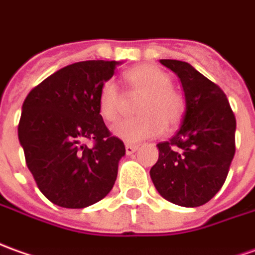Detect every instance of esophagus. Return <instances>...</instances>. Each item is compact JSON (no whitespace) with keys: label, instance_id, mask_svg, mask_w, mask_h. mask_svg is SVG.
I'll return each instance as SVG.
<instances>
[{"label":"esophagus","instance_id":"1","mask_svg":"<svg viewBox=\"0 0 255 255\" xmlns=\"http://www.w3.org/2000/svg\"><path fill=\"white\" fill-rule=\"evenodd\" d=\"M138 150V145H132V143H127L126 145V152H127V155H131V153H134Z\"/></svg>","mask_w":255,"mask_h":255}]
</instances>
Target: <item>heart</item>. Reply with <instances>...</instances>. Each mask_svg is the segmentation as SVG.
Segmentation results:
<instances>
[{
	"instance_id": "1",
	"label": "heart",
	"mask_w": 255,
	"mask_h": 255,
	"mask_svg": "<svg viewBox=\"0 0 255 255\" xmlns=\"http://www.w3.org/2000/svg\"><path fill=\"white\" fill-rule=\"evenodd\" d=\"M124 82L132 95H141L136 103L139 116L119 121L113 134L126 142H139L155 138L167 128L177 126L186 110L184 96L171 86L169 74L156 65L142 64L123 74ZM123 105V95L117 85L107 81L99 91L98 110L102 119L113 123L119 119Z\"/></svg>"
}]
</instances>
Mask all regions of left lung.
I'll return each mask as SVG.
<instances>
[{
  "mask_svg": "<svg viewBox=\"0 0 255 255\" xmlns=\"http://www.w3.org/2000/svg\"><path fill=\"white\" fill-rule=\"evenodd\" d=\"M181 81L186 112L181 127L159 142L150 178L164 200L187 208L212 200L228 177L235 152L236 117L225 92L178 60H160Z\"/></svg>",
  "mask_w": 255,
  "mask_h": 255,
  "instance_id": "left-lung-1",
  "label": "left lung"
}]
</instances>
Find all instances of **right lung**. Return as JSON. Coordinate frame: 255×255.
<instances>
[{"label": "right lung", "mask_w": 255, "mask_h": 255, "mask_svg": "<svg viewBox=\"0 0 255 255\" xmlns=\"http://www.w3.org/2000/svg\"><path fill=\"white\" fill-rule=\"evenodd\" d=\"M119 64L91 60L67 65L34 86L23 102L18 136L26 164L43 195L58 207H89L113 188L126 146L106 127L98 98Z\"/></svg>", "instance_id": "right-lung-1"}]
</instances>
